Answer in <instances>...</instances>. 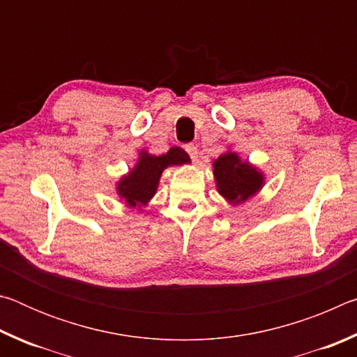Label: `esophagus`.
Instances as JSON below:
<instances>
[{
  "instance_id": "1",
  "label": "esophagus",
  "mask_w": 357,
  "mask_h": 357,
  "mask_svg": "<svg viewBox=\"0 0 357 357\" xmlns=\"http://www.w3.org/2000/svg\"><path fill=\"white\" fill-rule=\"evenodd\" d=\"M185 151H187V154L190 155V159H192V160H197V157H198V149H197L195 144H185Z\"/></svg>"
}]
</instances>
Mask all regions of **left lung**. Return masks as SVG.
Listing matches in <instances>:
<instances>
[{
    "label": "left lung",
    "instance_id": "left-lung-1",
    "mask_svg": "<svg viewBox=\"0 0 357 357\" xmlns=\"http://www.w3.org/2000/svg\"><path fill=\"white\" fill-rule=\"evenodd\" d=\"M217 190L229 203L239 204L255 195L263 187V174L243 162L236 153H225L214 160Z\"/></svg>",
    "mask_w": 357,
    "mask_h": 357
}]
</instances>
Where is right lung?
I'll use <instances>...</instances> for the list:
<instances>
[{
    "instance_id": "obj_1",
    "label": "right lung",
    "mask_w": 357,
    "mask_h": 357,
    "mask_svg": "<svg viewBox=\"0 0 357 357\" xmlns=\"http://www.w3.org/2000/svg\"><path fill=\"white\" fill-rule=\"evenodd\" d=\"M189 160V155L181 148H172L162 155H151L146 151H142L134 170L118 183L119 197L130 208L144 206L155 193L162 172L167 167L187 164Z\"/></svg>"
}]
</instances>
